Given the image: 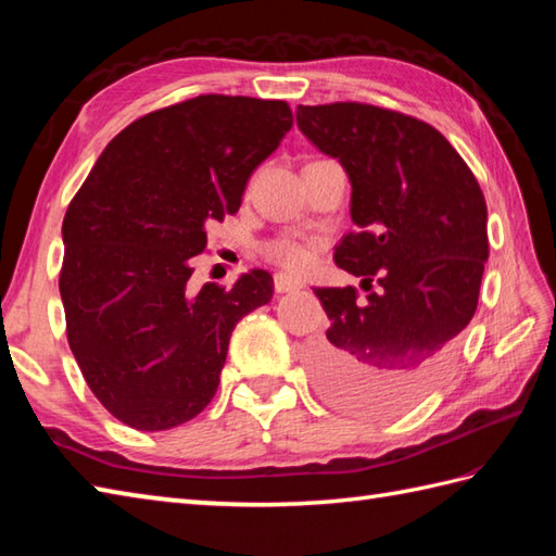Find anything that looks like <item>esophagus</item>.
<instances>
[{
    "instance_id": "34e87169",
    "label": "esophagus",
    "mask_w": 556,
    "mask_h": 556,
    "mask_svg": "<svg viewBox=\"0 0 556 556\" xmlns=\"http://www.w3.org/2000/svg\"><path fill=\"white\" fill-rule=\"evenodd\" d=\"M303 285L299 279H293L289 275H275V291L277 293H289V291H299Z\"/></svg>"
}]
</instances>
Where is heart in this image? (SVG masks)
I'll return each instance as SVG.
<instances>
[{
  "label": "heart",
  "instance_id": "b5f03b06",
  "mask_svg": "<svg viewBox=\"0 0 556 556\" xmlns=\"http://www.w3.org/2000/svg\"><path fill=\"white\" fill-rule=\"evenodd\" d=\"M263 253L269 263H275L289 271H303L311 265V257H313L311 245L293 239V236H281V239L269 241L263 248Z\"/></svg>",
  "mask_w": 556,
  "mask_h": 556
}]
</instances>
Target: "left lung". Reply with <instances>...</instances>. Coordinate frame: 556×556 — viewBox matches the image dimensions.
<instances>
[{
  "label": "left lung",
  "mask_w": 556,
  "mask_h": 556,
  "mask_svg": "<svg viewBox=\"0 0 556 556\" xmlns=\"http://www.w3.org/2000/svg\"><path fill=\"white\" fill-rule=\"evenodd\" d=\"M301 131L351 179L356 229L334 263L358 289H315L327 339L308 353L320 394L361 416H396L446 375L473 320L485 260L488 205L454 146L416 116L365 102L299 104ZM383 287L371 291V281Z\"/></svg>",
  "instance_id": "obj_1"
}]
</instances>
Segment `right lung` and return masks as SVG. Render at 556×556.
Returning a JSON list of instances; mask_svg holds the SVG:
<instances>
[{
    "mask_svg": "<svg viewBox=\"0 0 556 556\" xmlns=\"http://www.w3.org/2000/svg\"><path fill=\"white\" fill-rule=\"evenodd\" d=\"M293 126L285 100L198 96L140 116L102 150L68 203L59 271L66 339L90 392L136 430H169L219 387L229 337L269 303L271 275L193 289L207 227Z\"/></svg>",
    "mask_w": 556,
    "mask_h": 556,
    "instance_id": "add662e5",
    "label": "right lung"
}]
</instances>
